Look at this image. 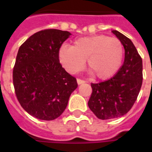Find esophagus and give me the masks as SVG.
Wrapping results in <instances>:
<instances>
[{
  "label": "esophagus",
  "mask_w": 152,
  "mask_h": 152,
  "mask_svg": "<svg viewBox=\"0 0 152 152\" xmlns=\"http://www.w3.org/2000/svg\"><path fill=\"white\" fill-rule=\"evenodd\" d=\"M86 81L83 80H80V79H77V83L78 84H81V83H85Z\"/></svg>",
  "instance_id": "obj_1"
}]
</instances>
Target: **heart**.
<instances>
[{
    "mask_svg": "<svg viewBox=\"0 0 152 152\" xmlns=\"http://www.w3.org/2000/svg\"><path fill=\"white\" fill-rule=\"evenodd\" d=\"M124 47L117 38L95 34L76 39L72 46L63 45L58 50L60 62L69 73L80 71L88 59V69L95 78H110L120 69Z\"/></svg>",
    "mask_w": 152,
    "mask_h": 152,
    "instance_id": "b5f03b06",
    "label": "heart"
}]
</instances>
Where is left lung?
Wrapping results in <instances>:
<instances>
[{
	"label": "left lung",
	"mask_w": 152,
	"mask_h": 152,
	"mask_svg": "<svg viewBox=\"0 0 152 152\" xmlns=\"http://www.w3.org/2000/svg\"><path fill=\"white\" fill-rule=\"evenodd\" d=\"M125 48L124 64L108 80L91 83L92 93L88 106L101 120L125 115L137 100L143 81L142 58L129 38L112 31Z\"/></svg>",
	"instance_id": "8db88e82"
}]
</instances>
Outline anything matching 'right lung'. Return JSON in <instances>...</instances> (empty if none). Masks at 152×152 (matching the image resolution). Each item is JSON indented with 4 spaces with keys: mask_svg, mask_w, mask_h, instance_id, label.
Masks as SVG:
<instances>
[{
    "mask_svg": "<svg viewBox=\"0 0 152 152\" xmlns=\"http://www.w3.org/2000/svg\"><path fill=\"white\" fill-rule=\"evenodd\" d=\"M71 34L57 29L36 32L20 46L13 68V85L21 106L40 120H54L77 88L76 79L59 61L58 50Z\"/></svg>",
    "mask_w": 152,
    "mask_h": 152,
    "instance_id": "right-lung-1",
    "label": "right lung"
}]
</instances>
